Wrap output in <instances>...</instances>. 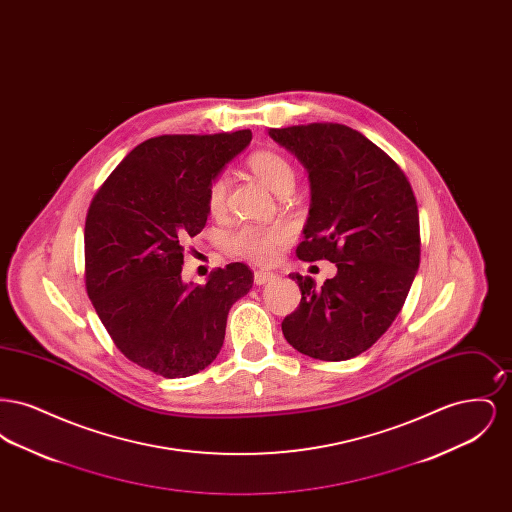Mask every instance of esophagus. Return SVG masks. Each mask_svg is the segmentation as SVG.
Here are the masks:
<instances>
[{
  "label": "esophagus",
  "mask_w": 512,
  "mask_h": 512,
  "mask_svg": "<svg viewBox=\"0 0 512 512\" xmlns=\"http://www.w3.org/2000/svg\"><path fill=\"white\" fill-rule=\"evenodd\" d=\"M276 276L272 274V272H267V270H255V284L257 286H263V284H267L270 280H274Z\"/></svg>",
  "instance_id": "1"
}]
</instances>
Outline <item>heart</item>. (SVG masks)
<instances>
[{
    "label": "heart",
    "instance_id": "obj_1",
    "mask_svg": "<svg viewBox=\"0 0 512 512\" xmlns=\"http://www.w3.org/2000/svg\"><path fill=\"white\" fill-rule=\"evenodd\" d=\"M247 167L251 172L268 186L274 194L288 195L295 186V169L292 163L272 151V149H259L247 157ZM228 197V178L224 172L215 174L207 186V209L213 215H220L226 207ZM290 242V230L286 226H261V224H240L234 228L226 245L228 251L247 259L255 265H268L278 255L280 247Z\"/></svg>",
    "mask_w": 512,
    "mask_h": 512
}]
</instances>
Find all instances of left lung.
<instances>
[{
    "instance_id": "8db88e82",
    "label": "left lung",
    "mask_w": 512,
    "mask_h": 512,
    "mask_svg": "<svg viewBox=\"0 0 512 512\" xmlns=\"http://www.w3.org/2000/svg\"><path fill=\"white\" fill-rule=\"evenodd\" d=\"M268 134L309 171L311 209L297 257L338 267L322 286L292 274L301 301L282 322L284 338L313 359H353L390 328L418 270L411 182L386 151L345 124L311 122Z\"/></svg>"
}]
</instances>
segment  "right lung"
<instances>
[{"label":"right lung","instance_id":"obj_1","mask_svg":"<svg viewBox=\"0 0 512 512\" xmlns=\"http://www.w3.org/2000/svg\"><path fill=\"white\" fill-rule=\"evenodd\" d=\"M251 142V130L165 134L134 147L92 197L84 280L126 359L186 378L219 355L230 307L253 286L244 263L184 284V249L207 222V186Z\"/></svg>","mask_w":512,"mask_h":512}]
</instances>
